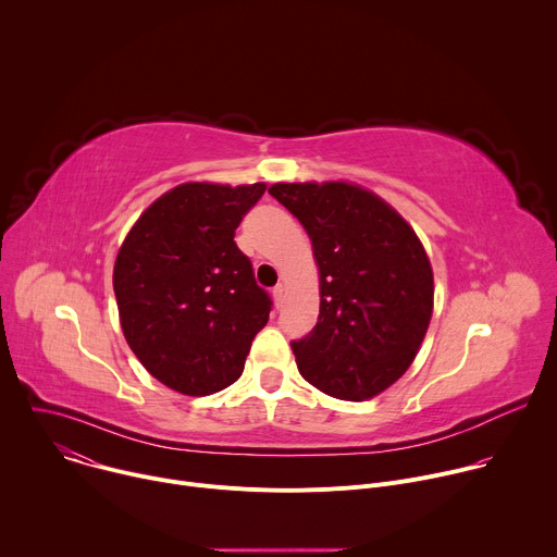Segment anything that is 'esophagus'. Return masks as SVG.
I'll return each mask as SVG.
<instances>
[{
	"label": "esophagus",
	"mask_w": 557,
	"mask_h": 557,
	"mask_svg": "<svg viewBox=\"0 0 557 557\" xmlns=\"http://www.w3.org/2000/svg\"><path fill=\"white\" fill-rule=\"evenodd\" d=\"M282 295H284V286H282V284H277V286L273 288V297H275V301H277V304H282Z\"/></svg>",
	"instance_id": "1"
}]
</instances>
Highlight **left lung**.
<instances>
[{
	"instance_id": "1",
	"label": "left lung",
	"mask_w": 557,
	"mask_h": 557,
	"mask_svg": "<svg viewBox=\"0 0 557 557\" xmlns=\"http://www.w3.org/2000/svg\"><path fill=\"white\" fill-rule=\"evenodd\" d=\"M269 194L301 222L320 267V317L290 344L299 374L335 399H372L410 368L432 320L421 240L357 185L277 183Z\"/></svg>"
}]
</instances>
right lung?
Masks as SVG:
<instances>
[{
  "instance_id": "add662e5",
  "label": "right lung",
  "mask_w": 557,
  "mask_h": 557,
  "mask_svg": "<svg viewBox=\"0 0 557 557\" xmlns=\"http://www.w3.org/2000/svg\"><path fill=\"white\" fill-rule=\"evenodd\" d=\"M267 185L185 183L145 209L114 264L123 335L168 387L213 394L245 370L271 297L233 235Z\"/></svg>"
}]
</instances>
